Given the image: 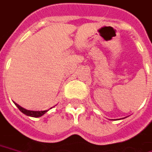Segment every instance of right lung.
<instances>
[{"label": "right lung", "mask_w": 152, "mask_h": 152, "mask_svg": "<svg viewBox=\"0 0 152 152\" xmlns=\"http://www.w3.org/2000/svg\"><path fill=\"white\" fill-rule=\"evenodd\" d=\"M15 104L17 105V107L19 109V110L21 111L23 114H25L26 115H28V116H31V117H41L42 115H43L44 114H46L47 112L48 111V110H42V111H33V110H27L26 109H24V108H22L21 107L19 104H17V103H15Z\"/></svg>", "instance_id": "1"}]
</instances>
